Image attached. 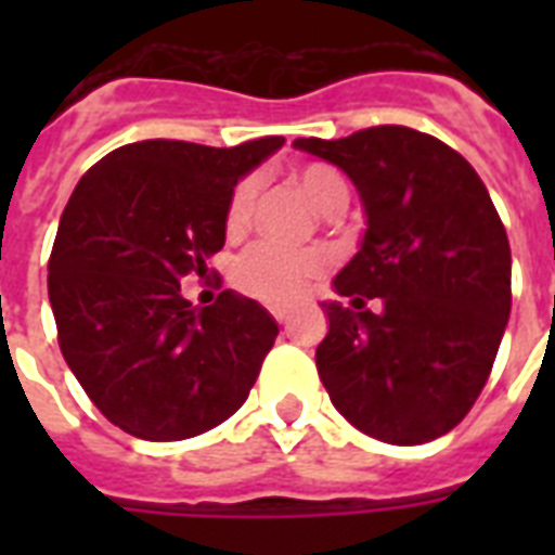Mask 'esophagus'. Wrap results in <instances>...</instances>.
Wrapping results in <instances>:
<instances>
[{"label": "esophagus", "mask_w": 555, "mask_h": 555, "mask_svg": "<svg viewBox=\"0 0 555 555\" xmlns=\"http://www.w3.org/2000/svg\"><path fill=\"white\" fill-rule=\"evenodd\" d=\"M273 317H276L279 325H285V328H287V322H291V313H287V311H273Z\"/></svg>", "instance_id": "obj_1"}]
</instances>
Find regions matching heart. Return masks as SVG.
I'll return each instance as SVG.
<instances>
[{
    "label": "heart",
    "instance_id": "heart-1",
    "mask_svg": "<svg viewBox=\"0 0 555 555\" xmlns=\"http://www.w3.org/2000/svg\"><path fill=\"white\" fill-rule=\"evenodd\" d=\"M294 181L311 198L313 207L320 209H328L334 201L348 198L346 181L328 164H305V167L294 169ZM253 204H256V181L244 178L227 204V230L230 233H242L244 227L250 224ZM322 270H325L322 253L259 244L235 261L233 282L242 287L244 294L256 296L261 302L276 305V308H285V305L299 302L308 294V287H311L313 279L322 276Z\"/></svg>",
    "mask_w": 555,
    "mask_h": 555
}]
</instances>
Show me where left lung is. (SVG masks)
Wrapping results in <instances>:
<instances>
[{
  "mask_svg": "<svg viewBox=\"0 0 555 555\" xmlns=\"http://www.w3.org/2000/svg\"><path fill=\"white\" fill-rule=\"evenodd\" d=\"M296 150L351 178L365 209L360 250L322 302L317 369L351 426L417 447L464 421L509 320V242L469 160L409 126H374ZM374 298V312L364 302Z\"/></svg>",
  "mask_w": 555,
  "mask_h": 555,
  "instance_id": "obj_1",
  "label": "left lung"
}]
</instances>
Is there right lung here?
<instances>
[{
    "instance_id": "right-lung-1",
    "label": "right lung",
    "mask_w": 555,
    "mask_h": 555,
    "mask_svg": "<svg viewBox=\"0 0 555 555\" xmlns=\"http://www.w3.org/2000/svg\"><path fill=\"white\" fill-rule=\"evenodd\" d=\"M282 143H126L74 186L48 261L60 351L91 403L134 438H195L250 395L276 320L235 291L195 308L181 282L207 273L233 186Z\"/></svg>"
}]
</instances>
